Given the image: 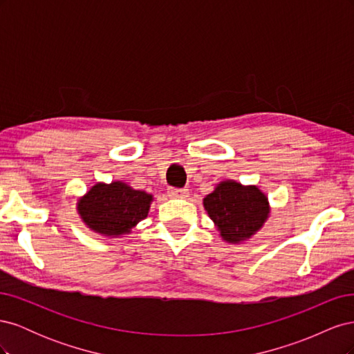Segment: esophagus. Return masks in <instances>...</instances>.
<instances>
[{
    "instance_id": "1",
    "label": "esophagus",
    "mask_w": 354,
    "mask_h": 354,
    "mask_svg": "<svg viewBox=\"0 0 354 354\" xmlns=\"http://www.w3.org/2000/svg\"><path fill=\"white\" fill-rule=\"evenodd\" d=\"M187 194H189V190L186 187H183V189L169 187L168 189V195L173 196V198H185V196H187Z\"/></svg>"
}]
</instances>
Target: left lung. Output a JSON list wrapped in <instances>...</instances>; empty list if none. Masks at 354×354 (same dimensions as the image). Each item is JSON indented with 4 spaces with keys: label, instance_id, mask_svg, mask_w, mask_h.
<instances>
[{
    "label": "left lung",
    "instance_id": "obj_1",
    "mask_svg": "<svg viewBox=\"0 0 354 354\" xmlns=\"http://www.w3.org/2000/svg\"><path fill=\"white\" fill-rule=\"evenodd\" d=\"M208 216L216 223L221 238L241 242L259 230L269 216V202L255 186L223 181L203 199Z\"/></svg>",
    "mask_w": 354,
    "mask_h": 354
}]
</instances>
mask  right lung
Masks as SVG:
<instances>
[{
	"label": "right lung",
	"instance_id": "1",
	"mask_svg": "<svg viewBox=\"0 0 354 354\" xmlns=\"http://www.w3.org/2000/svg\"><path fill=\"white\" fill-rule=\"evenodd\" d=\"M152 195L134 190L121 181L97 183L78 202L82 220L94 232L120 236L147 217Z\"/></svg>",
	"mask_w": 354,
	"mask_h": 354
}]
</instances>
